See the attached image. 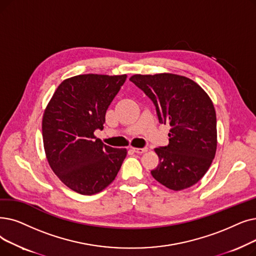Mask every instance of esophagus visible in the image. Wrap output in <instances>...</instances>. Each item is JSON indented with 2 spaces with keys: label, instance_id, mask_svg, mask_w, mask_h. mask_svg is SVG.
<instances>
[{
  "label": "esophagus",
  "instance_id": "esophagus-1",
  "mask_svg": "<svg viewBox=\"0 0 256 256\" xmlns=\"http://www.w3.org/2000/svg\"><path fill=\"white\" fill-rule=\"evenodd\" d=\"M132 150H134L135 152H137V154H143V152H148V148H132Z\"/></svg>",
  "mask_w": 256,
  "mask_h": 256
}]
</instances>
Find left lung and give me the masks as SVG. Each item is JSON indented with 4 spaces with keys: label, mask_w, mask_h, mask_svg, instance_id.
Listing matches in <instances>:
<instances>
[{
    "label": "left lung",
    "mask_w": 256,
    "mask_h": 256,
    "mask_svg": "<svg viewBox=\"0 0 256 256\" xmlns=\"http://www.w3.org/2000/svg\"><path fill=\"white\" fill-rule=\"evenodd\" d=\"M130 80L154 102L160 124L170 126L168 146L154 148L160 163L152 176L176 192L194 185L216 152V116L211 99L196 82L181 75L136 74Z\"/></svg>",
    "instance_id": "1"
}]
</instances>
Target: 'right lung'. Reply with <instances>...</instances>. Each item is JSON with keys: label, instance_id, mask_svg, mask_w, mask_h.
I'll use <instances>...</instances> for the list:
<instances>
[{"label": "right lung", "instance_id": "1", "mask_svg": "<svg viewBox=\"0 0 256 256\" xmlns=\"http://www.w3.org/2000/svg\"><path fill=\"white\" fill-rule=\"evenodd\" d=\"M126 75L84 74L64 80L42 116V141L50 168L70 190L84 196L114 181L126 148L106 146L95 137L102 130L108 106Z\"/></svg>", "mask_w": 256, "mask_h": 256}]
</instances>
